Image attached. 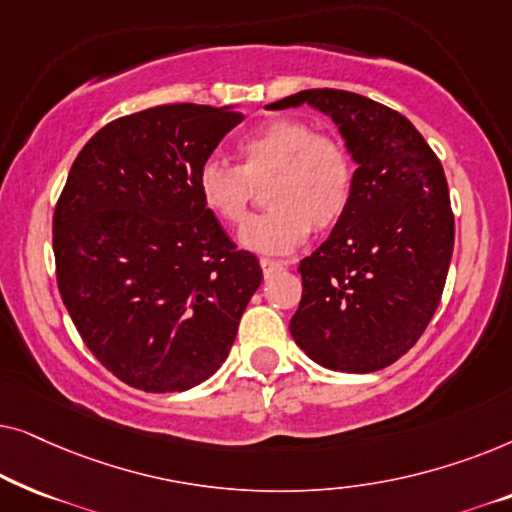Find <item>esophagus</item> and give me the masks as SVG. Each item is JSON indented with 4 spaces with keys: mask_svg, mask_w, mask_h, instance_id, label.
Returning <instances> with one entry per match:
<instances>
[{
    "mask_svg": "<svg viewBox=\"0 0 512 512\" xmlns=\"http://www.w3.org/2000/svg\"><path fill=\"white\" fill-rule=\"evenodd\" d=\"M261 268H263V275L265 277H272V275H275V272L284 270V263L272 261V258H261Z\"/></svg>",
    "mask_w": 512,
    "mask_h": 512,
    "instance_id": "esophagus-1",
    "label": "esophagus"
}]
</instances>
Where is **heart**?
Wrapping results in <instances>:
<instances>
[{"instance_id":"heart-1","label":"heart","mask_w":512,"mask_h":512,"mask_svg":"<svg viewBox=\"0 0 512 512\" xmlns=\"http://www.w3.org/2000/svg\"><path fill=\"white\" fill-rule=\"evenodd\" d=\"M240 165L205 160L198 195L207 212L228 226L247 219L254 188H265L268 214L249 221L242 247L284 256L312 228L324 233L342 221L354 193V160L340 137L317 132L298 118H275L237 142Z\"/></svg>"}]
</instances>
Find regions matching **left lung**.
Masks as SVG:
<instances>
[{
    "mask_svg": "<svg viewBox=\"0 0 512 512\" xmlns=\"http://www.w3.org/2000/svg\"><path fill=\"white\" fill-rule=\"evenodd\" d=\"M310 104L338 125L354 163L347 214L300 261L296 345L319 366L373 373L408 352L443 296L454 214L443 165L398 111L347 90L314 88L268 104Z\"/></svg>",
    "mask_w": 512,
    "mask_h": 512,
    "instance_id": "1",
    "label": "left lung"
}]
</instances>
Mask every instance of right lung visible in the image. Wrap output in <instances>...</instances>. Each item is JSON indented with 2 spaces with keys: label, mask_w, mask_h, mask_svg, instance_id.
I'll return each mask as SVG.
<instances>
[{
  "label": "right lung",
  "mask_w": 512,
  "mask_h": 512,
  "mask_svg": "<svg viewBox=\"0 0 512 512\" xmlns=\"http://www.w3.org/2000/svg\"><path fill=\"white\" fill-rule=\"evenodd\" d=\"M240 111L163 104L90 137L53 214L55 277L69 317L104 368L165 394L226 361L263 282L202 205L198 170Z\"/></svg>",
  "instance_id": "1"
}]
</instances>
